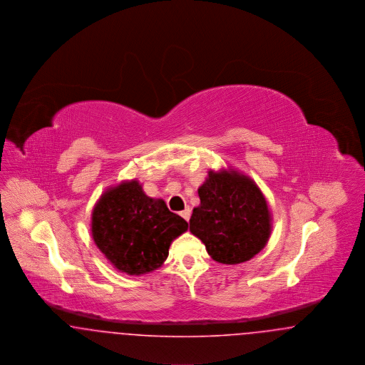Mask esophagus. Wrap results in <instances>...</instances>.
<instances>
[{"mask_svg":"<svg viewBox=\"0 0 365 365\" xmlns=\"http://www.w3.org/2000/svg\"><path fill=\"white\" fill-rule=\"evenodd\" d=\"M190 215H191V210L190 208H186L183 209L182 212H180V216L186 220V222H189L190 220Z\"/></svg>","mask_w":365,"mask_h":365,"instance_id":"esophagus-1","label":"esophagus"}]
</instances>
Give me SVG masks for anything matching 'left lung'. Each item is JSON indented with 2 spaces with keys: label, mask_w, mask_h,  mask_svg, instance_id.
Wrapping results in <instances>:
<instances>
[{
  "label": "left lung",
  "mask_w": 365,
  "mask_h": 365,
  "mask_svg": "<svg viewBox=\"0 0 365 365\" xmlns=\"http://www.w3.org/2000/svg\"><path fill=\"white\" fill-rule=\"evenodd\" d=\"M200 207L192 209L190 231L222 264L255 257L271 234V215L257 185L237 171H210L198 189Z\"/></svg>",
  "instance_id": "obj_1"
}]
</instances>
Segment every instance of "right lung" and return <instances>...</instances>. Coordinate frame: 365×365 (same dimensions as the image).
Instances as JSON below:
<instances>
[{"mask_svg":"<svg viewBox=\"0 0 365 365\" xmlns=\"http://www.w3.org/2000/svg\"><path fill=\"white\" fill-rule=\"evenodd\" d=\"M187 230V222L148 197L137 180L104 192L91 216L93 240L119 271L142 275L168 257L170 245Z\"/></svg>","mask_w":365,"mask_h":365,"instance_id":"right-lung-1","label":"right lung"}]
</instances>
